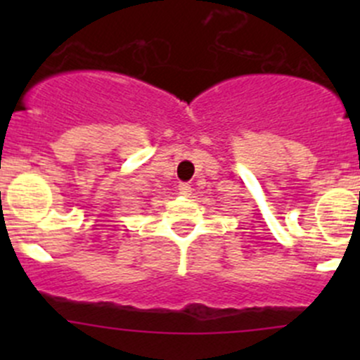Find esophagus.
Here are the masks:
<instances>
[{
    "mask_svg": "<svg viewBox=\"0 0 360 360\" xmlns=\"http://www.w3.org/2000/svg\"><path fill=\"white\" fill-rule=\"evenodd\" d=\"M179 193L181 195H191V186L188 183H181L179 184Z\"/></svg>",
    "mask_w": 360,
    "mask_h": 360,
    "instance_id": "34e87169",
    "label": "esophagus"
}]
</instances>
